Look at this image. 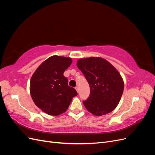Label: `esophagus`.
<instances>
[{"instance_id": "esophagus-1", "label": "esophagus", "mask_w": 155, "mask_h": 155, "mask_svg": "<svg viewBox=\"0 0 155 155\" xmlns=\"http://www.w3.org/2000/svg\"><path fill=\"white\" fill-rule=\"evenodd\" d=\"M75 89H76V90L77 92H79V87H76V88H75Z\"/></svg>"}]
</instances>
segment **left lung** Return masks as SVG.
I'll return each instance as SVG.
<instances>
[{"instance_id":"left-lung-1","label":"left lung","mask_w":155,"mask_h":155,"mask_svg":"<svg viewBox=\"0 0 155 155\" xmlns=\"http://www.w3.org/2000/svg\"><path fill=\"white\" fill-rule=\"evenodd\" d=\"M77 66L90 86V96L83 101L87 110L96 116L114 110L124 88V79L117 69L100 57L81 58L77 61Z\"/></svg>"}]
</instances>
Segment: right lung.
Instances as JSON below:
<instances>
[{"label": "right lung", "mask_w": 155, "mask_h": 155, "mask_svg": "<svg viewBox=\"0 0 155 155\" xmlns=\"http://www.w3.org/2000/svg\"><path fill=\"white\" fill-rule=\"evenodd\" d=\"M72 63L70 58L52 55L46 59L33 74L30 92L36 106L51 116H58L67 110L76 91L68 85L63 75Z\"/></svg>", "instance_id": "right-lung-1"}]
</instances>
